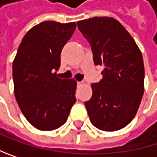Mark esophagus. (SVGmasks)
<instances>
[{"label":"esophagus","instance_id":"obj_1","mask_svg":"<svg viewBox=\"0 0 157 157\" xmlns=\"http://www.w3.org/2000/svg\"><path fill=\"white\" fill-rule=\"evenodd\" d=\"M82 84H84L83 81H78V85H82Z\"/></svg>","mask_w":157,"mask_h":157}]
</instances>
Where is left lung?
<instances>
[{
    "label": "left lung",
    "instance_id": "8db88e82",
    "mask_svg": "<svg viewBox=\"0 0 157 157\" xmlns=\"http://www.w3.org/2000/svg\"><path fill=\"white\" fill-rule=\"evenodd\" d=\"M91 45L95 65H103V78L92 84L85 102L91 123L103 131H117L136 116L144 93V64L140 49L121 23L108 17L78 21Z\"/></svg>",
    "mask_w": 157,
    "mask_h": 157
}]
</instances>
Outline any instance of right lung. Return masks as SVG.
I'll list each match as a JSON object with an SVG mask.
<instances>
[{
  "instance_id": "1",
  "label": "right lung",
  "mask_w": 157,
  "mask_h": 157,
  "mask_svg": "<svg viewBox=\"0 0 157 157\" xmlns=\"http://www.w3.org/2000/svg\"><path fill=\"white\" fill-rule=\"evenodd\" d=\"M76 23L43 21L27 32L13 62L14 93L18 107L35 128L62 126L76 103L77 81L57 77L61 52Z\"/></svg>"
}]
</instances>
